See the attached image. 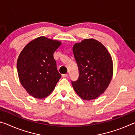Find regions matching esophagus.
Listing matches in <instances>:
<instances>
[{
  "instance_id": "34e87169",
  "label": "esophagus",
  "mask_w": 135,
  "mask_h": 135,
  "mask_svg": "<svg viewBox=\"0 0 135 135\" xmlns=\"http://www.w3.org/2000/svg\"><path fill=\"white\" fill-rule=\"evenodd\" d=\"M68 74H62V77H68Z\"/></svg>"
}]
</instances>
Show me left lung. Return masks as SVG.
<instances>
[{
    "label": "left lung",
    "mask_w": 135,
    "mask_h": 135,
    "mask_svg": "<svg viewBox=\"0 0 135 135\" xmlns=\"http://www.w3.org/2000/svg\"><path fill=\"white\" fill-rule=\"evenodd\" d=\"M73 51L79 70V79L72 81L73 89L84 100L97 99L105 91L113 78L111 55L94 38L75 43Z\"/></svg>",
    "instance_id": "obj_1"
}]
</instances>
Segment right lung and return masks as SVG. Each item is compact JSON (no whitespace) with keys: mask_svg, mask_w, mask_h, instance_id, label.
Instances as JSON below:
<instances>
[{"mask_svg":"<svg viewBox=\"0 0 135 135\" xmlns=\"http://www.w3.org/2000/svg\"><path fill=\"white\" fill-rule=\"evenodd\" d=\"M61 45L60 41L40 36L29 42L18 56L20 81L33 97H47L61 77L54 58V53Z\"/></svg>","mask_w":135,"mask_h":135,"instance_id":"right-lung-1","label":"right lung"}]
</instances>
